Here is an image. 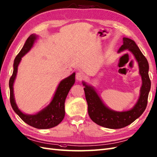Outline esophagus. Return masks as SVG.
<instances>
[{"label":"esophagus","instance_id":"1","mask_svg":"<svg viewBox=\"0 0 157 157\" xmlns=\"http://www.w3.org/2000/svg\"><path fill=\"white\" fill-rule=\"evenodd\" d=\"M84 78V74L82 72H78L76 73L75 78L78 81H81L82 79Z\"/></svg>","mask_w":157,"mask_h":157}]
</instances>
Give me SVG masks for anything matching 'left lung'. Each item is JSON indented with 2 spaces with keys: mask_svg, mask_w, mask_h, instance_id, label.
Here are the masks:
<instances>
[{
  "mask_svg": "<svg viewBox=\"0 0 157 157\" xmlns=\"http://www.w3.org/2000/svg\"><path fill=\"white\" fill-rule=\"evenodd\" d=\"M125 50L131 52L138 62L139 73L142 78V86L138 101L133 107L124 111H116L105 105L92 86L82 82L90 117L96 124L110 129H120L131 124L145 111L148 102L151 83L148 75L149 65L136 42L128 38H123V44L118 50L119 53Z\"/></svg>",
  "mask_w": 157,
  "mask_h": 157,
  "instance_id": "1",
  "label": "left lung"
}]
</instances>
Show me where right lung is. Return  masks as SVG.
Segmentation results:
<instances>
[{"instance_id":"add662e5","label":"right lung","mask_w":157,"mask_h":157,"mask_svg":"<svg viewBox=\"0 0 157 157\" xmlns=\"http://www.w3.org/2000/svg\"><path fill=\"white\" fill-rule=\"evenodd\" d=\"M38 36L33 34L29 36L19 54L17 55L13 63V72L9 79L10 89V102L12 108L19 117L23 121L37 129H49L54 128L61 123L65 117V101L68 93L75 83V73H73L71 75L63 79L60 82L54 96L50 104L40 111L34 115L26 114L20 110L16 104L13 84L17 73L18 66L21 61V58L30 51L34 46Z\"/></svg>"}]
</instances>
